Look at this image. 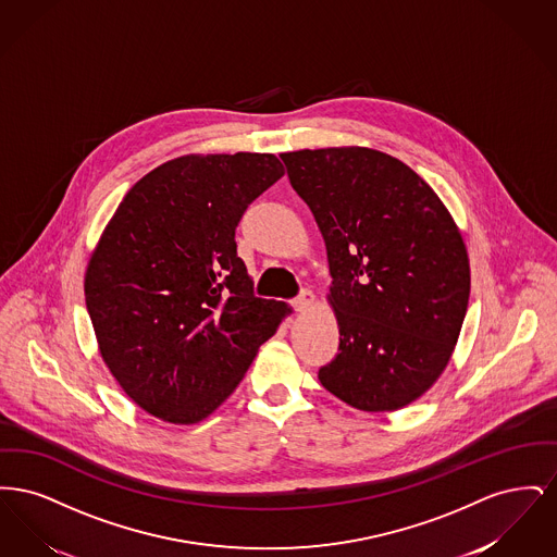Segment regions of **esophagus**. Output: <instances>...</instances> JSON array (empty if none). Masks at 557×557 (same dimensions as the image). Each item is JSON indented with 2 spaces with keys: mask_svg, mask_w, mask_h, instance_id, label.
<instances>
[{
  "mask_svg": "<svg viewBox=\"0 0 557 557\" xmlns=\"http://www.w3.org/2000/svg\"><path fill=\"white\" fill-rule=\"evenodd\" d=\"M292 307L300 313H305L307 309H311L315 305V294L311 290H302L294 300H290Z\"/></svg>",
  "mask_w": 557,
  "mask_h": 557,
  "instance_id": "1",
  "label": "esophagus"
}]
</instances>
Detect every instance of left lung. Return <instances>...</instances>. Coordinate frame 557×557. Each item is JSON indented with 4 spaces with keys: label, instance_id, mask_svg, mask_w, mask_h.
<instances>
[{
    "label": "left lung",
    "instance_id": "left-lung-1",
    "mask_svg": "<svg viewBox=\"0 0 557 557\" xmlns=\"http://www.w3.org/2000/svg\"><path fill=\"white\" fill-rule=\"evenodd\" d=\"M325 242L338 355L319 370L334 397L397 411L447 368L470 298L463 238L405 162L361 146L280 154Z\"/></svg>",
    "mask_w": 557,
    "mask_h": 557
}]
</instances>
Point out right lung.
Instances as JSON below:
<instances>
[{"label":"right lung","instance_id":"add662e5","mask_svg":"<svg viewBox=\"0 0 557 557\" xmlns=\"http://www.w3.org/2000/svg\"><path fill=\"white\" fill-rule=\"evenodd\" d=\"M282 175L273 154H187L144 175L108 221L85 305L108 370L150 416L209 418L290 311L255 296L236 250L242 214Z\"/></svg>","mask_w":557,"mask_h":557}]
</instances>
